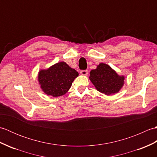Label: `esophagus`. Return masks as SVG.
I'll list each match as a JSON object with an SVG mask.
<instances>
[{
	"label": "esophagus",
	"instance_id": "34e87169",
	"mask_svg": "<svg viewBox=\"0 0 157 157\" xmlns=\"http://www.w3.org/2000/svg\"><path fill=\"white\" fill-rule=\"evenodd\" d=\"M80 73L83 75H88V70H81Z\"/></svg>",
	"mask_w": 157,
	"mask_h": 157
}]
</instances>
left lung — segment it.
<instances>
[{
    "mask_svg": "<svg viewBox=\"0 0 157 157\" xmlns=\"http://www.w3.org/2000/svg\"><path fill=\"white\" fill-rule=\"evenodd\" d=\"M90 73V79L96 88L106 95L118 92L124 82V77L118 75L111 67L105 63L99 64Z\"/></svg>",
    "mask_w": 157,
    "mask_h": 157,
    "instance_id": "left-lung-1",
    "label": "left lung"
}]
</instances>
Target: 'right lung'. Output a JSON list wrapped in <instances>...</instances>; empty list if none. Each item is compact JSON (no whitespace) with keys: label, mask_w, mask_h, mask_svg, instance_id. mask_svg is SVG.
I'll list each match as a JSON object with an SVG mask.
<instances>
[{"label":"right lung","mask_w":157,"mask_h":157,"mask_svg":"<svg viewBox=\"0 0 157 157\" xmlns=\"http://www.w3.org/2000/svg\"><path fill=\"white\" fill-rule=\"evenodd\" d=\"M78 75L66 63L60 62L48 69L41 70L38 74V81L45 94L57 97L69 90Z\"/></svg>","instance_id":"obj_1"}]
</instances>
